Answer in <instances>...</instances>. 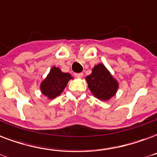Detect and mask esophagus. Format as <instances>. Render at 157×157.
Wrapping results in <instances>:
<instances>
[{
  "instance_id": "esophagus-1",
  "label": "esophagus",
  "mask_w": 157,
  "mask_h": 157,
  "mask_svg": "<svg viewBox=\"0 0 157 157\" xmlns=\"http://www.w3.org/2000/svg\"><path fill=\"white\" fill-rule=\"evenodd\" d=\"M74 75H75L76 77H78V78H81V77L83 76V73H82V72H80V73H75Z\"/></svg>"
}]
</instances>
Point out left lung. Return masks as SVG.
Instances as JSON below:
<instances>
[{
  "mask_svg": "<svg viewBox=\"0 0 157 157\" xmlns=\"http://www.w3.org/2000/svg\"><path fill=\"white\" fill-rule=\"evenodd\" d=\"M89 89L98 99L107 100L115 95L118 83L103 64L94 67L92 73L86 77Z\"/></svg>",
  "mask_w": 157,
  "mask_h": 157,
  "instance_id": "left-lung-1",
  "label": "left lung"
}]
</instances>
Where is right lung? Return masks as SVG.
I'll return each mask as SVG.
<instances>
[{
	"instance_id": "add662e5",
	"label": "right lung",
	"mask_w": 157,
	"mask_h": 157,
	"mask_svg": "<svg viewBox=\"0 0 157 157\" xmlns=\"http://www.w3.org/2000/svg\"><path fill=\"white\" fill-rule=\"evenodd\" d=\"M71 78L69 73H64L59 67H53L47 77L40 85V90L49 98H54L63 92Z\"/></svg>"
}]
</instances>
